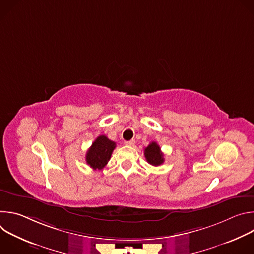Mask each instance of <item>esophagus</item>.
Instances as JSON below:
<instances>
[{"mask_svg": "<svg viewBox=\"0 0 254 254\" xmlns=\"http://www.w3.org/2000/svg\"><path fill=\"white\" fill-rule=\"evenodd\" d=\"M134 143H135V140H134V139H130V140H126V141H125V144H127V146H129V147L133 146Z\"/></svg>", "mask_w": 254, "mask_h": 254, "instance_id": "34e87169", "label": "esophagus"}]
</instances>
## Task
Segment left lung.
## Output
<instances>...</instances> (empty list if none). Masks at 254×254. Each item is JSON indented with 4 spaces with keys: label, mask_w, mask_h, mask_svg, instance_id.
Instances as JSON below:
<instances>
[{
    "label": "left lung",
    "mask_w": 254,
    "mask_h": 254,
    "mask_svg": "<svg viewBox=\"0 0 254 254\" xmlns=\"http://www.w3.org/2000/svg\"><path fill=\"white\" fill-rule=\"evenodd\" d=\"M144 157L149 164L153 166H160L164 163V154L161 151V148L156 141H152L149 146L144 149Z\"/></svg>",
    "instance_id": "8db88e82"
}]
</instances>
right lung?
Segmentation results:
<instances>
[{"label":"right lung","instance_id":"1","mask_svg":"<svg viewBox=\"0 0 254 254\" xmlns=\"http://www.w3.org/2000/svg\"><path fill=\"white\" fill-rule=\"evenodd\" d=\"M116 142L108 139L105 135H99L92 142L91 147L86 153V163L93 170H101L110 161L112 154L116 148Z\"/></svg>","mask_w":254,"mask_h":254}]
</instances>
